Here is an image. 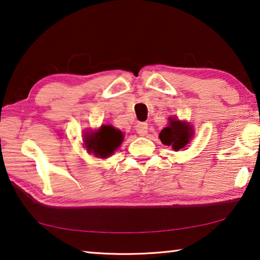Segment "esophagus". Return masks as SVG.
Segmentation results:
<instances>
[{
	"instance_id": "34e87169",
	"label": "esophagus",
	"mask_w": 260,
	"mask_h": 260,
	"mask_svg": "<svg viewBox=\"0 0 260 260\" xmlns=\"http://www.w3.org/2000/svg\"><path fill=\"white\" fill-rule=\"evenodd\" d=\"M135 131H136V133H138L141 136L146 135L148 133V124H147V122H144V121L138 122V125L135 126Z\"/></svg>"
}]
</instances>
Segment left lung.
Listing matches in <instances>:
<instances>
[{
    "mask_svg": "<svg viewBox=\"0 0 260 260\" xmlns=\"http://www.w3.org/2000/svg\"><path fill=\"white\" fill-rule=\"evenodd\" d=\"M193 135L191 125L187 121H181L175 118H169V125L162 128L159 133V139L162 144L172 147L174 151H179L189 143Z\"/></svg>",
    "mask_w": 260,
    "mask_h": 260,
    "instance_id": "left-lung-1",
    "label": "left lung"
}]
</instances>
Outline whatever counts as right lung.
Listing matches in <instances>:
<instances>
[{
  "label": "right lung",
  "mask_w": 260,
  "mask_h": 260,
  "mask_svg": "<svg viewBox=\"0 0 260 260\" xmlns=\"http://www.w3.org/2000/svg\"><path fill=\"white\" fill-rule=\"evenodd\" d=\"M124 134L111 125H103L96 132H87L83 143L89 153L100 158H108L120 147Z\"/></svg>",
  "instance_id": "obj_1"
}]
</instances>
